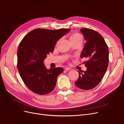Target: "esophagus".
Wrapping results in <instances>:
<instances>
[{"label":"esophagus","instance_id":"34e87169","mask_svg":"<svg viewBox=\"0 0 124 124\" xmlns=\"http://www.w3.org/2000/svg\"><path fill=\"white\" fill-rule=\"evenodd\" d=\"M70 69H71L69 67H65V70L66 71H69Z\"/></svg>","mask_w":124,"mask_h":124}]
</instances>
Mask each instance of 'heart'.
<instances>
[{
	"instance_id": "1",
	"label": "heart",
	"mask_w": 124,
	"mask_h": 124,
	"mask_svg": "<svg viewBox=\"0 0 124 124\" xmlns=\"http://www.w3.org/2000/svg\"><path fill=\"white\" fill-rule=\"evenodd\" d=\"M71 41H76V40H83V38L82 36L78 33H76L73 35L70 38Z\"/></svg>"
}]
</instances>
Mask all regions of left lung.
Wrapping results in <instances>:
<instances>
[{
  "label": "left lung",
  "mask_w": 124,
  "mask_h": 124,
  "mask_svg": "<svg viewBox=\"0 0 124 124\" xmlns=\"http://www.w3.org/2000/svg\"><path fill=\"white\" fill-rule=\"evenodd\" d=\"M80 31L86 41L80 57L88 59L83 63L87 70L78 71L79 76L75 84L81 89L90 90L98 85L106 72L108 63V49L105 40L99 32L87 28H81Z\"/></svg>",
  "instance_id": "8db88e82"
}]
</instances>
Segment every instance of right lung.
I'll use <instances>...</instances> for the list:
<instances>
[{"label": "right lung", "mask_w": 124, "mask_h": 124, "mask_svg": "<svg viewBox=\"0 0 124 124\" xmlns=\"http://www.w3.org/2000/svg\"><path fill=\"white\" fill-rule=\"evenodd\" d=\"M70 30L37 29L29 32L19 44L17 52L18 70L24 83L32 92L44 95L54 89L57 77L63 72V68L47 69L44 61L54 51L57 41Z\"/></svg>", "instance_id": "obj_1"}]
</instances>
